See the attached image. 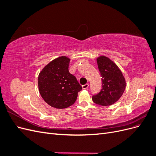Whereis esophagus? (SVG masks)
Wrapping results in <instances>:
<instances>
[{
	"label": "esophagus",
	"mask_w": 156,
	"mask_h": 156,
	"mask_svg": "<svg viewBox=\"0 0 156 156\" xmlns=\"http://www.w3.org/2000/svg\"><path fill=\"white\" fill-rule=\"evenodd\" d=\"M88 87H89V84H84V85L82 86L83 89H87L88 88Z\"/></svg>",
	"instance_id": "1"
}]
</instances>
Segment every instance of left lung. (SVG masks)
Here are the masks:
<instances>
[{"mask_svg":"<svg viewBox=\"0 0 156 156\" xmlns=\"http://www.w3.org/2000/svg\"><path fill=\"white\" fill-rule=\"evenodd\" d=\"M98 69L101 76L102 88L92 96L93 101L102 106L111 105L119 100L126 88V81L119 67L104 56L97 58Z\"/></svg>","mask_w":156,"mask_h":156,"instance_id":"1","label":"left lung"}]
</instances>
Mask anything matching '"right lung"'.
<instances>
[{
	"label": "right lung",
	"mask_w": 156,
	"mask_h": 156,
	"mask_svg": "<svg viewBox=\"0 0 156 156\" xmlns=\"http://www.w3.org/2000/svg\"><path fill=\"white\" fill-rule=\"evenodd\" d=\"M69 58L61 56L51 61L41 71L38 76L40 95L50 106L67 108L76 101L82 90L74 75L69 72Z\"/></svg>",
	"instance_id": "1"
}]
</instances>
